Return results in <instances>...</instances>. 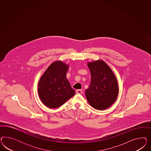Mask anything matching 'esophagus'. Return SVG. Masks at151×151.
<instances>
[{"mask_svg": "<svg viewBox=\"0 0 151 151\" xmlns=\"http://www.w3.org/2000/svg\"><path fill=\"white\" fill-rule=\"evenodd\" d=\"M76 92L78 94H81L82 93V91L81 90H77Z\"/></svg>", "mask_w": 151, "mask_h": 151, "instance_id": "1", "label": "esophagus"}]
</instances>
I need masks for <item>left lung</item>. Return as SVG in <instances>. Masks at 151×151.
I'll return each instance as SVG.
<instances>
[{"mask_svg": "<svg viewBox=\"0 0 151 151\" xmlns=\"http://www.w3.org/2000/svg\"><path fill=\"white\" fill-rule=\"evenodd\" d=\"M91 79L85 91L87 101L96 110L109 108L116 100L119 93L117 79L110 67L102 60L89 63Z\"/></svg>", "mask_w": 151, "mask_h": 151, "instance_id": "left-lung-1", "label": "left lung"}]
</instances>
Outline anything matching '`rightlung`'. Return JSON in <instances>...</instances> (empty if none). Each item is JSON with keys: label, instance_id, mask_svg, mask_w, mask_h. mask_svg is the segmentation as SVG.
Returning a JSON list of instances; mask_svg holds the SVG:
<instances>
[{"label": "right lung", "instance_id": "1", "mask_svg": "<svg viewBox=\"0 0 151 151\" xmlns=\"http://www.w3.org/2000/svg\"><path fill=\"white\" fill-rule=\"evenodd\" d=\"M69 66L58 61L51 64L42 75L38 84V93L42 103L55 109L74 96L75 91L71 87L66 73Z\"/></svg>", "mask_w": 151, "mask_h": 151}]
</instances>
